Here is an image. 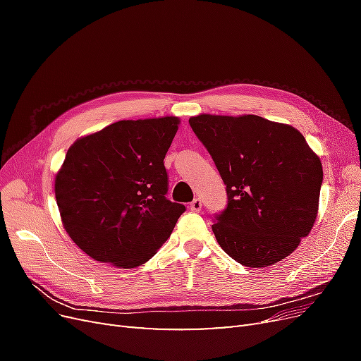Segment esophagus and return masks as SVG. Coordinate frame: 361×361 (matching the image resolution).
Returning a JSON list of instances; mask_svg holds the SVG:
<instances>
[{"instance_id":"1","label":"esophagus","mask_w":361,"mask_h":361,"mask_svg":"<svg viewBox=\"0 0 361 361\" xmlns=\"http://www.w3.org/2000/svg\"><path fill=\"white\" fill-rule=\"evenodd\" d=\"M190 209L194 212H199L202 209V200L200 199H194L190 204Z\"/></svg>"}]
</instances>
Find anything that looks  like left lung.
I'll return each mask as SVG.
<instances>
[{
	"label": "left lung",
	"instance_id": "obj_1",
	"mask_svg": "<svg viewBox=\"0 0 361 361\" xmlns=\"http://www.w3.org/2000/svg\"><path fill=\"white\" fill-rule=\"evenodd\" d=\"M190 125L226 185L227 207L212 224L218 244L250 268L288 257L318 215L319 157L298 129L255 114H199Z\"/></svg>",
	"mask_w": 361,
	"mask_h": 361
}]
</instances>
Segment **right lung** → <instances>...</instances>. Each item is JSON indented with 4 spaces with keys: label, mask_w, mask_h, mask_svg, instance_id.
<instances>
[{
    "label": "right lung",
    "mask_w": 361,
    "mask_h": 361,
    "mask_svg": "<svg viewBox=\"0 0 361 361\" xmlns=\"http://www.w3.org/2000/svg\"><path fill=\"white\" fill-rule=\"evenodd\" d=\"M178 117L120 120L69 147L56 176L61 221L97 262L135 268L157 255L185 206L170 202L164 158Z\"/></svg>",
    "instance_id": "obj_1"
}]
</instances>
